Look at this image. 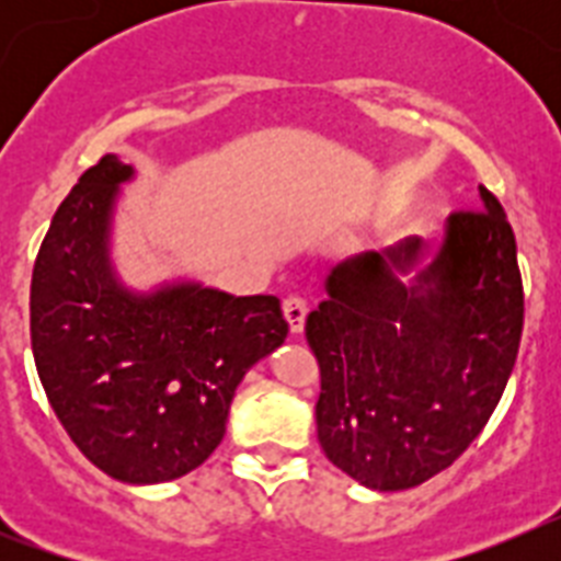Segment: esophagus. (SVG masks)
<instances>
[{
  "instance_id": "obj_1",
  "label": "esophagus",
  "mask_w": 561,
  "mask_h": 561,
  "mask_svg": "<svg viewBox=\"0 0 561 561\" xmlns=\"http://www.w3.org/2000/svg\"><path fill=\"white\" fill-rule=\"evenodd\" d=\"M284 314H286V320H289V329L295 331V334H300V331H304V323H306V314H309V304H306L304 297L289 295L284 300Z\"/></svg>"
}]
</instances>
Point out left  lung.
Returning <instances> with one entry per match:
<instances>
[{
    "instance_id": "8db88e82",
    "label": "left lung",
    "mask_w": 561,
    "mask_h": 561,
    "mask_svg": "<svg viewBox=\"0 0 561 561\" xmlns=\"http://www.w3.org/2000/svg\"><path fill=\"white\" fill-rule=\"evenodd\" d=\"M480 202L483 210L449 216L430 264L419 236L345 257L306 320L320 365V447L376 492L453 466L512 376L525 311L517 241L483 185Z\"/></svg>"
}]
</instances>
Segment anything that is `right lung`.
Listing matches in <instances>:
<instances>
[{
    "label": "right lung",
    "instance_id": "right-lung-1",
    "mask_svg": "<svg viewBox=\"0 0 561 561\" xmlns=\"http://www.w3.org/2000/svg\"><path fill=\"white\" fill-rule=\"evenodd\" d=\"M134 168L106 153L53 216L30 284V342L61 427L108 478L148 485L205 463L238 381L284 345L275 295L180 280L131 291L108 257L112 213Z\"/></svg>",
    "mask_w": 561,
    "mask_h": 561
}]
</instances>
